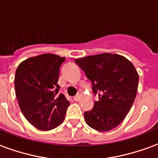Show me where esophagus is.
Returning <instances> with one entry per match:
<instances>
[{
  "mask_svg": "<svg viewBox=\"0 0 158 158\" xmlns=\"http://www.w3.org/2000/svg\"><path fill=\"white\" fill-rule=\"evenodd\" d=\"M80 97H81V95L78 94V95H76V96L73 97V99H74V101H76V102H79V99H80Z\"/></svg>",
  "mask_w": 158,
  "mask_h": 158,
  "instance_id": "obj_1",
  "label": "esophagus"
}]
</instances>
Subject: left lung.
I'll use <instances>...</instances> for the list:
<instances>
[{
	"label": "left lung",
	"mask_w": 158,
	"mask_h": 158,
	"mask_svg": "<svg viewBox=\"0 0 158 158\" xmlns=\"http://www.w3.org/2000/svg\"><path fill=\"white\" fill-rule=\"evenodd\" d=\"M92 83L94 94L99 100L85 113L86 123L97 131L105 132L120 124L135 99L139 75L135 66L118 54L102 53L75 59Z\"/></svg>",
	"instance_id": "left-lung-1"
}]
</instances>
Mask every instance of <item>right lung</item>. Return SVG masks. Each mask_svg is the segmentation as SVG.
<instances>
[{"mask_svg": "<svg viewBox=\"0 0 158 158\" xmlns=\"http://www.w3.org/2000/svg\"><path fill=\"white\" fill-rule=\"evenodd\" d=\"M65 57L41 54L23 61L16 70L15 93L21 112L36 129L48 131L65 118L69 102L58 91L59 70Z\"/></svg>", "mask_w": 158, "mask_h": 158, "instance_id": "add662e5", "label": "right lung"}]
</instances>
